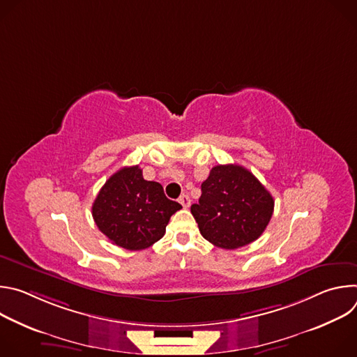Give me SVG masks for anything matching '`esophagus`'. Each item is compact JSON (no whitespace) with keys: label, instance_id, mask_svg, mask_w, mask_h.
<instances>
[{"label":"esophagus","instance_id":"34e87169","mask_svg":"<svg viewBox=\"0 0 357 357\" xmlns=\"http://www.w3.org/2000/svg\"><path fill=\"white\" fill-rule=\"evenodd\" d=\"M179 203L186 209V208L190 206V197H189L188 195H182V196L179 197Z\"/></svg>","mask_w":357,"mask_h":357}]
</instances>
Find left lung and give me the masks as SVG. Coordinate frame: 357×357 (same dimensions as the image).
I'll return each instance as SVG.
<instances>
[{"label":"left lung","instance_id":"8db88e82","mask_svg":"<svg viewBox=\"0 0 357 357\" xmlns=\"http://www.w3.org/2000/svg\"><path fill=\"white\" fill-rule=\"evenodd\" d=\"M200 234L216 247L233 250L257 240L271 220L274 199L248 169L213 167L190 206Z\"/></svg>","mask_w":357,"mask_h":357}]
</instances>
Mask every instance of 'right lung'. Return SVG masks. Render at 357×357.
Returning a JSON list of instances; mask_svg holds the SVG:
<instances>
[{
	"label": "right lung",
	"instance_id": "add662e5",
	"mask_svg": "<svg viewBox=\"0 0 357 357\" xmlns=\"http://www.w3.org/2000/svg\"><path fill=\"white\" fill-rule=\"evenodd\" d=\"M182 209L168 199L161 183L145 181L142 169L124 167L100 189L91 208L93 219L113 244L137 251L162 238L171 216Z\"/></svg>",
	"mask_w": 357,
	"mask_h": 357
}]
</instances>
